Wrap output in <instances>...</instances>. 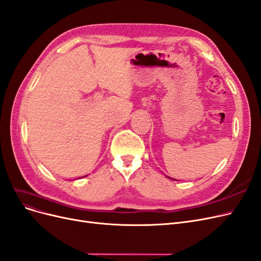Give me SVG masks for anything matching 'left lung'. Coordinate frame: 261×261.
I'll return each instance as SVG.
<instances>
[{"mask_svg": "<svg viewBox=\"0 0 261 261\" xmlns=\"http://www.w3.org/2000/svg\"><path fill=\"white\" fill-rule=\"evenodd\" d=\"M168 178H169V177H168ZM174 180H175V179H174Z\"/></svg>", "mask_w": 261, "mask_h": 261, "instance_id": "8db88e82", "label": "left lung"}]
</instances>
